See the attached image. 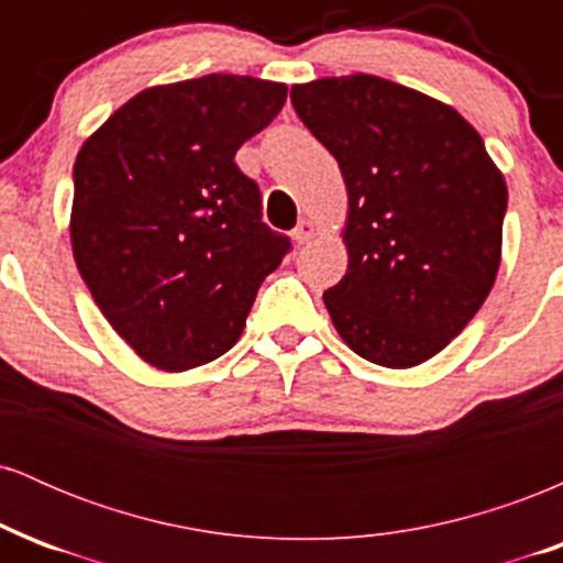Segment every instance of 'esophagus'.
<instances>
[{
  "instance_id": "34e87169",
  "label": "esophagus",
  "mask_w": 563,
  "mask_h": 563,
  "mask_svg": "<svg viewBox=\"0 0 563 563\" xmlns=\"http://www.w3.org/2000/svg\"><path fill=\"white\" fill-rule=\"evenodd\" d=\"M314 238V224H312V219H299V224H296V230H294V241L299 243V245H303V243H309Z\"/></svg>"
}]
</instances>
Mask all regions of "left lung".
<instances>
[{"mask_svg":"<svg viewBox=\"0 0 563 563\" xmlns=\"http://www.w3.org/2000/svg\"><path fill=\"white\" fill-rule=\"evenodd\" d=\"M346 185V275L322 294L344 344L394 371L442 352L479 312L503 254L508 187L448 102L371 74L290 87Z\"/></svg>","mask_w":563,"mask_h":563,"instance_id":"obj_1","label":"left lung"}]
</instances>
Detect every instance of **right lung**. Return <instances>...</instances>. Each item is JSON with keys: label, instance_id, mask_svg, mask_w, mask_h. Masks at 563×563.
<instances>
[{"label": "right lung", "instance_id": "add662e5", "mask_svg": "<svg viewBox=\"0 0 563 563\" xmlns=\"http://www.w3.org/2000/svg\"><path fill=\"white\" fill-rule=\"evenodd\" d=\"M288 87L211 74L142 89L84 140L70 249L113 331L147 365L183 373L241 339L288 238L262 222L260 187L235 166Z\"/></svg>", "mask_w": 563, "mask_h": 563}]
</instances>
